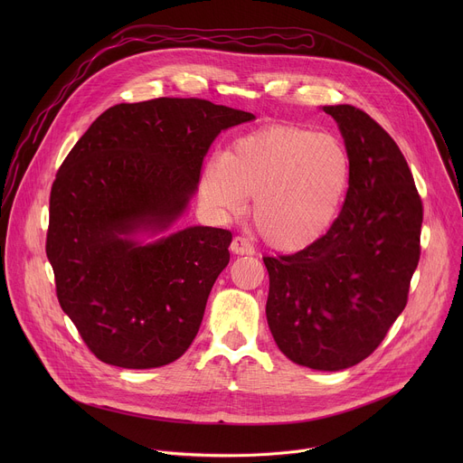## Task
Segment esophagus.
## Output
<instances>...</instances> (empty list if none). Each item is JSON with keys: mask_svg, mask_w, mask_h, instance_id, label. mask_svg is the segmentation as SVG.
<instances>
[{"mask_svg": "<svg viewBox=\"0 0 463 463\" xmlns=\"http://www.w3.org/2000/svg\"><path fill=\"white\" fill-rule=\"evenodd\" d=\"M231 250H232L234 254H252V252H254L252 245H250L249 240L243 238V236H236V238L231 241Z\"/></svg>", "mask_w": 463, "mask_h": 463, "instance_id": "esophagus-1", "label": "esophagus"}]
</instances>
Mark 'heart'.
Instances as JSON below:
<instances>
[{
  "label": "heart",
  "mask_w": 463,
  "mask_h": 463,
  "mask_svg": "<svg viewBox=\"0 0 463 463\" xmlns=\"http://www.w3.org/2000/svg\"><path fill=\"white\" fill-rule=\"evenodd\" d=\"M352 177L341 139L271 126L231 145L202 174V200L218 216L241 214L254 195L252 222L269 245L302 250L337 222Z\"/></svg>",
  "instance_id": "heart-1"
}]
</instances>
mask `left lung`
Masks as SVG:
<instances>
[{"label":"left lung","instance_id":"obj_1","mask_svg":"<svg viewBox=\"0 0 463 463\" xmlns=\"http://www.w3.org/2000/svg\"><path fill=\"white\" fill-rule=\"evenodd\" d=\"M352 159L346 200L313 245L263 256L268 324L297 364L337 372L366 359L407 306L420 261L423 205L395 141L363 109L324 106Z\"/></svg>","mask_w":463,"mask_h":463}]
</instances>
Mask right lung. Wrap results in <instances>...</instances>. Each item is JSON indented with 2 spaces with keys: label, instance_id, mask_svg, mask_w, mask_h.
Masks as SVG:
<instances>
[{
  "label": "right lung",
  "instance_id": "right-lung-1",
  "mask_svg": "<svg viewBox=\"0 0 463 463\" xmlns=\"http://www.w3.org/2000/svg\"><path fill=\"white\" fill-rule=\"evenodd\" d=\"M254 115L203 99L106 109L63 159L51 188L45 252L56 297L91 354L145 370L179 359L229 263L227 229L163 232L186 209L220 131Z\"/></svg>",
  "mask_w": 463,
  "mask_h": 463
}]
</instances>
